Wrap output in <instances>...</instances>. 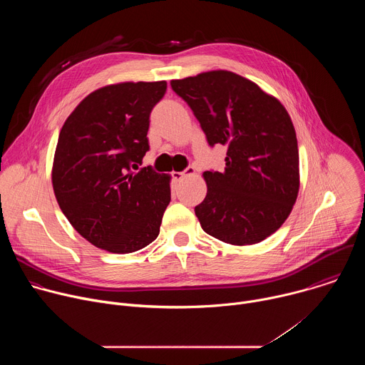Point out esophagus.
<instances>
[{
    "instance_id": "obj_1",
    "label": "esophagus",
    "mask_w": 365,
    "mask_h": 365,
    "mask_svg": "<svg viewBox=\"0 0 365 365\" xmlns=\"http://www.w3.org/2000/svg\"><path fill=\"white\" fill-rule=\"evenodd\" d=\"M193 173H195V168L189 166V168H186L183 172H173V173H172V178H173L175 180H182V179H185L186 176H190V175H193Z\"/></svg>"
}]
</instances>
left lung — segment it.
I'll return each instance as SVG.
<instances>
[{
	"instance_id": "8db88e82",
	"label": "left lung",
	"mask_w": 365,
	"mask_h": 365,
	"mask_svg": "<svg viewBox=\"0 0 365 365\" xmlns=\"http://www.w3.org/2000/svg\"><path fill=\"white\" fill-rule=\"evenodd\" d=\"M187 103L210 145H227L225 169L203 173L207 192L195 214L202 230L232 245L276 232L299 192V150L280 101L228 71L170 82Z\"/></svg>"
}]
</instances>
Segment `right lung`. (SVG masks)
<instances>
[{
  "instance_id": "add662e5",
  "label": "right lung",
  "mask_w": 365,
  "mask_h": 365,
  "mask_svg": "<svg viewBox=\"0 0 365 365\" xmlns=\"http://www.w3.org/2000/svg\"><path fill=\"white\" fill-rule=\"evenodd\" d=\"M166 81L99 88L65 121L51 183L62 212L91 244L134 252L158 238L170 202V176L138 169L148 151L150 113Z\"/></svg>"
}]
</instances>
